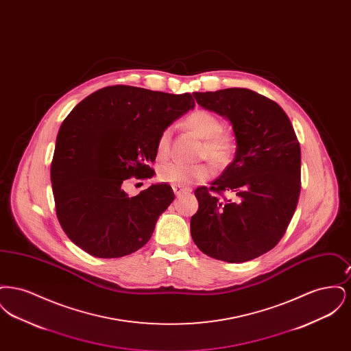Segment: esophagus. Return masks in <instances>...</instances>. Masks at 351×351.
<instances>
[{
    "label": "esophagus",
    "instance_id": "obj_1",
    "mask_svg": "<svg viewBox=\"0 0 351 351\" xmlns=\"http://www.w3.org/2000/svg\"><path fill=\"white\" fill-rule=\"evenodd\" d=\"M172 189H173V192H175V195L179 197V196H182L184 193V189H182L180 186H172Z\"/></svg>",
    "mask_w": 351,
    "mask_h": 351
}]
</instances>
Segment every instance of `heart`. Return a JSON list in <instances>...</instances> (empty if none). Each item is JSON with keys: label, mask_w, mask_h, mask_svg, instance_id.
<instances>
[{"label": "heart", "mask_w": 351, "mask_h": 351, "mask_svg": "<svg viewBox=\"0 0 351 351\" xmlns=\"http://www.w3.org/2000/svg\"><path fill=\"white\" fill-rule=\"evenodd\" d=\"M185 126L204 139L201 147V156H208L215 165H226L237 149L235 136L232 132L222 130L221 121L208 110H195L184 119ZM171 129L163 130L156 142V156L166 159L169 154ZM212 175V167L208 163L184 165L169 163L159 168V179L163 183L183 186L196 182H204Z\"/></svg>", "instance_id": "heart-1"}]
</instances>
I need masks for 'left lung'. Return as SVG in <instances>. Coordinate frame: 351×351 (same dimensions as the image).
Returning a JSON list of instances; mask_svg holds the SVG:
<instances>
[{
    "mask_svg": "<svg viewBox=\"0 0 351 351\" xmlns=\"http://www.w3.org/2000/svg\"><path fill=\"white\" fill-rule=\"evenodd\" d=\"M193 96L230 122L237 149L212 186L195 191L199 210L191 218V235L208 256L247 262L278 245L295 213L300 145L283 109L254 90L228 88ZM222 191L233 193L234 199L219 198Z\"/></svg>",
    "mask_w": 351,
    "mask_h": 351,
    "instance_id": "8db88e82",
    "label": "left lung"
}]
</instances>
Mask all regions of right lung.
Masks as SVG:
<instances>
[{
	"label": "right lung",
	"instance_id": "1",
	"mask_svg": "<svg viewBox=\"0 0 351 351\" xmlns=\"http://www.w3.org/2000/svg\"><path fill=\"white\" fill-rule=\"evenodd\" d=\"M195 108L192 95L114 85L89 95L63 121L51 163L56 216L68 238L96 258L145 246L175 199L167 183L129 197L126 179H150L156 142Z\"/></svg>",
	"mask_w": 351,
	"mask_h": 351
}]
</instances>
